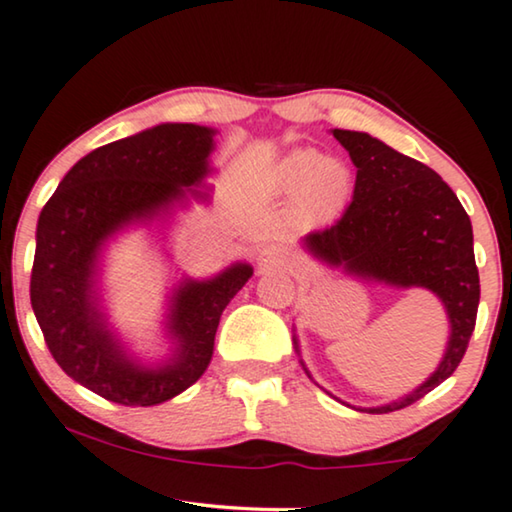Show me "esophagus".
I'll return each mask as SVG.
<instances>
[{
  "label": "esophagus",
  "instance_id": "esophagus-1",
  "mask_svg": "<svg viewBox=\"0 0 512 512\" xmlns=\"http://www.w3.org/2000/svg\"><path fill=\"white\" fill-rule=\"evenodd\" d=\"M287 262L285 250L276 246V243H269L257 253V266L259 269H273V266H283Z\"/></svg>",
  "mask_w": 512,
  "mask_h": 512
}]
</instances>
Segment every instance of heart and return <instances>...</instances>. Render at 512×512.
I'll list each match as a JSON object with an SVG mask.
<instances>
[{
    "label": "heart",
    "mask_w": 512,
    "mask_h": 512,
    "mask_svg": "<svg viewBox=\"0 0 512 512\" xmlns=\"http://www.w3.org/2000/svg\"><path fill=\"white\" fill-rule=\"evenodd\" d=\"M259 197H290V213L301 227H325L338 220L352 201L355 171L343 157L313 148H292L262 171Z\"/></svg>",
    "instance_id": "obj_1"
}]
</instances>
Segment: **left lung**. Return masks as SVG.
<instances>
[{
	"mask_svg": "<svg viewBox=\"0 0 512 512\" xmlns=\"http://www.w3.org/2000/svg\"><path fill=\"white\" fill-rule=\"evenodd\" d=\"M331 134L357 167L355 192L343 218L325 232L304 236L301 248L320 264L341 269L362 283L429 290L448 315L450 336L441 362L413 392L369 408L338 399L362 413H392L422 399L462 362L480 301L473 227L457 194L427 164L366 132L331 129ZM292 343L306 376L313 380L301 359L297 334H292Z\"/></svg>",
	"mask_w": 512,
	"mask_h": 512,
	"instance_id": "obj_1",
	"label": "left lung"
}]
</instances>
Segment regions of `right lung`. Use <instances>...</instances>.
<instances>
[{
	"label": "right lung",
	"instance_id": "obj_1",
	"mask_svg": "<svg viewBox=\"0 0 512 512\" xmlns=\"http://www.w3.org/2000/svg\"><path fill=\"white\" fill-rule=\"evenodd\" d=\"M218 129L162 122L106 143L67 171L37 222L30 299L50 355L90 392L122 406H157L197 383L213 357L220 315L253 276L234 262L211 278L167 287V352L141 355L111 322L104 269L111 243L146 229L162 255L176 215L211 199L206 178Z\"/></svg>",
	"mask_w": 512,
	"mask_h": 512
}]
</instances>
